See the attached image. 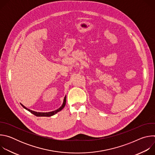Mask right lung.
Returning <instances> with one entry per match:
<instances>
[{
	"label": "right lung",
	"instance_id": "1",
	"mask_svg": "<svg viewBox=\"0 0 155 155\" xmlns=\"http://www.w3.org/2000/svg\"><path fill=\"white\" fill-rule=\"evenodd\" d=\"M65 103H66V96H65L64 99V101H63V103L62 104V105L57 110H54V111H52V112H35V111H33V110H31L28 108H26L25 106H24L23 104L21 105L23 106V108H25L26 110H28L29 112H30L31 114H34V115L37 116V117H51V116H53L54 115H55L56 114H57L58 112H59V111H61V110L62 109H63V108L65 107Z\"/></svg>",
	"mask_w": 155,
	"mask_h": 155
}]
</instances>
